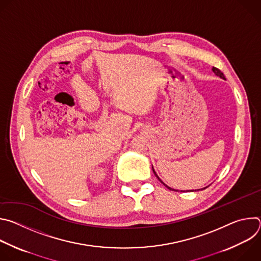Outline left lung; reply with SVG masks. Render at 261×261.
Here are the masks:
<instances>
[{
  "mask_svg": "<svg viewBox=\"0 0 261 261\" xmlns=\"http://www.w3.org/2000/svg\"><path fill=\"white\" fill-rule=\"evenodd\" d=\"M212 70H213V72L216 74L217 76H219V77H220V79H222V80H225L224 74H223V73H222V72H221V71H220L218 68H216V67H213V69H212ZM152 168H153V171H154L155 175H156V176L158 177V179H159V180H160V181H161V182H162V184L165 186V187H167L169 190H172V191H177V190H174V189H172V188L168 187V186H167L166 184H164V182L161 180V178H160V177L157 175V173H156V171H155V169H154V167H153V166H152ZM205 188H207V187H205ZM205 188H202V189H205ZM202 189H201V190H202ZM197 190H200V189H197ZM190 191H196V190H190Z\"/></svg>",
  "mask_w": 261,
  "mask_h": 261,
  "instance_id": "left-lung-1",
  "label": "left lung"
}]
</instances>
